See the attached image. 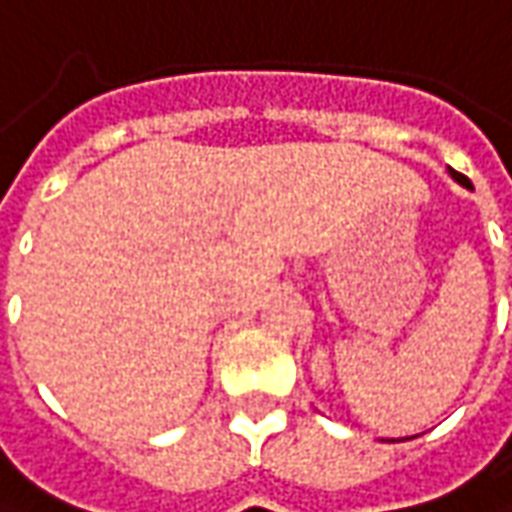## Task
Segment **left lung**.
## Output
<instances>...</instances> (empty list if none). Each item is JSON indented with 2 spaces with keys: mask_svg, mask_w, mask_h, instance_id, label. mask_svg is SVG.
I'll return each instance as SVG.
<instances>
[{
  "mask_svg": "<svg viewBox=\"0 0 512 512\" xmlns=\"http://www.w3.org/2000/svg\"><path fill=\"white\" fill-rule=\"evenodd\" d=\"M448 173H451V179H454V182H460L462 187H471V182H468V179H465L462 173H457V170H448ZM415 437H417V434H415ZM406 440H412V437H406Z\"/></svg>",
  "mask_w": 512,
  "mask_h": 512,
  "instance_id": "8db88e82",
  "label": "left lung"
}]
</instances>
